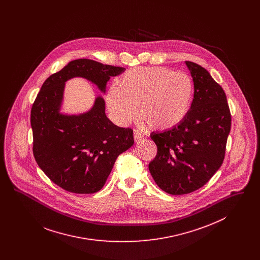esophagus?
Segmentation results:
<instances>
[{
  "label": "esophagus",
  "instance_id": "esophagus-1",
  "mask_svg": "<svg viewBox=\"0 0 260 260\" xmlns=\"http://www.w3.org/2000/svg\"><path fill=\"white\" fill-rule=\"evenodd\" d=\"M134 137H135V141L137 142V141H139L140 139H142V138H143V136H142L139 132L135 131V132H134Z\"/></svg>",
  "mask_w": 260,
  "mask_h": 260
}]
</instances>
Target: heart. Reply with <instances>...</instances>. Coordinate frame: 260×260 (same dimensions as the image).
I'll return each mask as SVG.
<instances>
[{
	"label": "heart",
	"instance_id": "1",
	"mask_svg": "<svg viewBox=\"0 0 260 260\" xmlns=\"http://www.w3.org/2000/svg\"><path fill=\"white\" fill-rule=\"evenodd\" d=\"M107 94V105L121 124L138 116L157 131L175 128L191 110L195 86L189 75L167 67H136L118 79Z\"/></svg>",
	"mask_w": 260,
	"mask_h": 260
}]
</instances>
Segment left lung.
<instances>
[{
	"label": "left lung",
	"mask_w": 260,
	"mask_h": 260,
	"mask_svg": "<svg viewBox=\"0 0 260 260\" xmlns=\"http://www.w3.org/2000/svg\"><path fill=\"white\" fill-rule=\"evenodd\" d=\"M185 63L195 86L191 110L175 128L150 136L158 152L149 164V171L156 184L172 195L198 190L218 171L231 128L222 87L202 66Z\"/></svg>",
	"instance_id": "left-lung-1"
}]
</instances>
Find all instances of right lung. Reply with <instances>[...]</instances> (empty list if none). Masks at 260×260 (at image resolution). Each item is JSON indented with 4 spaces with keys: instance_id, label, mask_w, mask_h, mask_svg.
Segmentation results:
<instances>
[{
    "instance_id": "right-lung-1",
    "label": "right lung",
    "mask_w": 260,
    "mask_h": 260,
    "mask_svg": "<svg viewBox=\"0 0 260 260\" xmlns=\"http://www.w3.org/2000/svg\"><path fill=\"white\" fill-rule=\"evenodd\" d=\"M124 70L91 59H76L50 76L38 93L31 110L34 157L50 180L68 192L99 191L118 156L131 148L135 140L132 128L120 127L107 118L101 95L88 111L61 113L65 83L84 78L105 93L110 78Z\"/></svg>"
}]
</instances>
